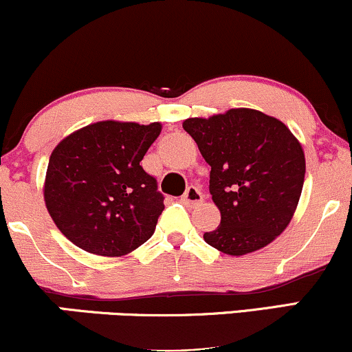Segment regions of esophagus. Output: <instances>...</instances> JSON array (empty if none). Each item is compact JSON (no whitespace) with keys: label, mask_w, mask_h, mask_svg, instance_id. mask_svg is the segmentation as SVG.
<instances>
[{"label":"esophagus","mask_w":352,"mask_h":352,"mask_svg":"<svg viewBox=\"0 0 352 352\" xmlns=\"http://www.w3.org/2000/svg\"><path fill=\"white\" fill-rule=\"evenodd\" d=\"M201 200H204V195H201V192L197 187H188L180 199L182 204L188 205V207H193V205L200 204Z\"/></svg>","instance_id":"esophagus-1"}]
</instances>
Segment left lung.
Segmentation results:
<instances>
[{
	"instance_id": "left-lung-1",
	"label": "left lung",
	"mask_w": 352,
	"mask_h": 352,
	"mask_svg": "<svg viewBox=\"0 0 352 352\" xmlns=\"http://www.w3.org/2000/svg\"><path fill=\"white\" fill-rule=\"evenodd\" d=\"M184 129L210 170V195L220 225L204 240L221 253L256 252L292 221L305 184V152L281 120L254 109H230Z\"/></svg>"
}]
</instances>
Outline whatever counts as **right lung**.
I'll list each match as a JSON object with an SVG mask.
<instances>
[{
	"label": "right lung",
	"instance_id": "obj_1",
	"mask_svg": "<svg viewBox=\"0 0 352 352\" xmlns=\"http://www.w3.org/2000/svg\"><path fill=\"white\" fill-rule=\"evenodd\" d=\"M159 122L102 120L60 140L47 164L44 201L56 227L84 252L122 256L152 236L164 210L144 170Z\"/></svg>",
	"mask_w": 352,
	"mask_h": 352
}]
</instances>
